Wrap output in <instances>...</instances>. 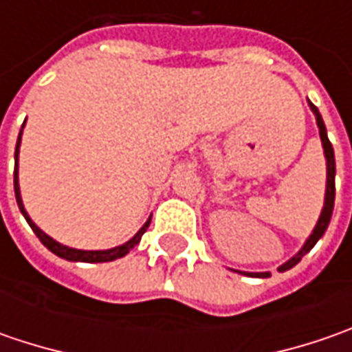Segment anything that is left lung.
I'll return each instance as SVG.
<instances>
[{"label":"left lung","instance_id":"8db88e82","mask_svg":"<svg viewBox=\"0 0 352 352\" xmlns=\"http://www.w3.org/2000/svg\"><path fill=\"white\" fill-rule=\"evenodd\" d=\"M311 105V109H314V113H316V121H318V127H319V137H321V142H323V148H325V158H327V192H325V204H323V211H321V217H319L318 225H316V229H314V233L309 235V239L305 241L304 249L300 250L294 258H290L286 264H282L278 270L280 272H284V270H290L292 266H296V264L302 261V256H304L305 252H309V250L314 249V245L318 243L319 239L323 236V233L327 231V225L331 221V213H333V206H335V155H333V146L329 139H327V131H325V123H323V119L319 116L318 107L314 105V103H309ZM249 276H258V278H268L270 274L268 272H256V274H249Z\"/></svg>","mask_w":352,"mask_h":352}]
</instances>
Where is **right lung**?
<instances>
[{
	"instance_id": "1",
	"label": "right lung",
	"mask_w": 352,
	"mask_h": 352,
	"mask_svg": "<svg viewBox=\"0 0 352 352\" xmlns=\"http://www.w3.org/2000/svg\"><path fill=\"white\" fill-rule=\"evenodd\" d=\"M19 142H21V133H19V139H17V146H15V172H13V186H15V197H17V206H19L21 213L25 215V219H27V223L31 225V229H33V233L38 236V241L47 247L50 252H54L56 256H60V258H66V261H74V263H109V261H116V258H121V256H125L129 250L135 249L137 245H139V241H141L142 233L146 231V227L151 223V219L146 221V223L142 225L141 231L137 233V235L133 236L131 241H127L125 245H121V247H116V249H109V250H78V249H70V247H64L60 243H56L54 239H50L47 233H43L36 225L31 221V217L27 215V211L23 208V201H21V194H19V182H17V156H19Z\"/></svg>"
}]
</instances>
